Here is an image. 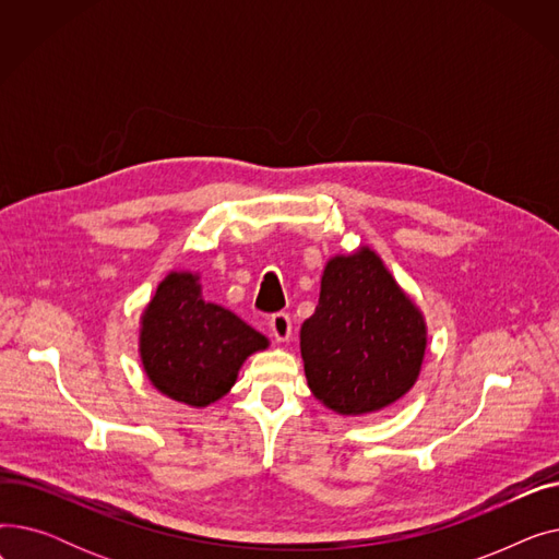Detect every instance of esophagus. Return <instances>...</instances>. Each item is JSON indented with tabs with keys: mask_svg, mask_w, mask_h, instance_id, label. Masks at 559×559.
<instances>
[{
	"mask_svg": "<svg viewBox=\"0 0 559 559\" xmlns=\"http://www.w3.org/2000/svg\"><path fill=\"white\" fill-rule=\"evenodd\" d=\"M270 331H272V335H274L276 342H287L289 335H292L289 314H285V312L272 314V319H270Z\"/></svg>",
	"mask_w": 559,
	"mask_h": 559,
	"instance_id": "1",
	"label": "esophagus"
}]
</instances>
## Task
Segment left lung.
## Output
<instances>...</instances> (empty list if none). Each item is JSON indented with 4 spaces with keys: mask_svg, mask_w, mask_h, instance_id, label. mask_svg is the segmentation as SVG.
Listing matches in <instances>:
<instances>
[{
    "mask_svg": "<svg viewBox=\"0 0 559 559\" xmlns=\"http://www.w3.org/2000/svg\"><path fill=\"white\" fill-rule=\"evenodd\" d=\"M428 346L424 312L371 247L333 255L301 326L308 388L344 417L378 413L415 388Z\"/></svg>",
    "mask_w": 559,
    "mask_h": 559,
    "instance_id": "obj_1",
    "label": "left lung"
}]
</instances>
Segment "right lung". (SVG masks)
<instances>
[{
    "label": "right lung",
    "instance_id": "obj_1",
    "mask_svg": "<svg viewBox=\"0 0 559 559\" xmlns=\"http://www.w3.org/2000/svg\"><path fill=\"white\" fill-rule=\"evenodd\" d=\"M199 274L169 272L140 317V362L165 396L205 407L238 380L245 360L270 346L230 310L203 301Z\"/></svg>",
    "mask_w": 559,
    "mask_h": 559
}]
</instances>
